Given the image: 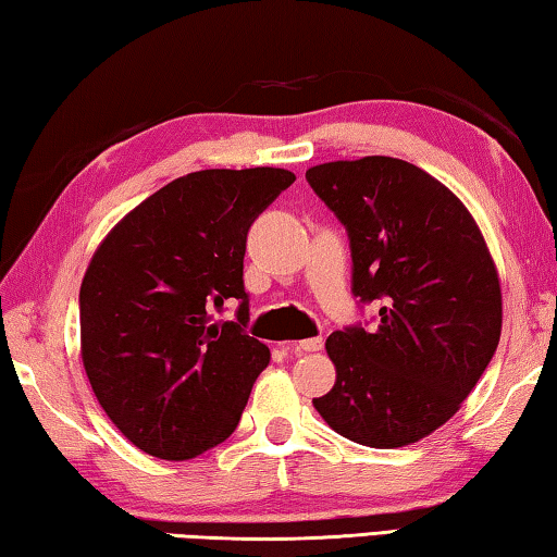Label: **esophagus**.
I'll use <instances>...</instances> for the list:
<instances>
[{
	"mask_svg": "<svg viewBox=\"0 0 557 557\" xmlns=\"http://www.w3.org/2000/svg\"><path fill=\"white\" fill-rule=\"evenodd\" d=\"M292 348H295V351H322V348H324V338H322V336L305 338V342L292 344Z\"/></svg>",
	"mask_w": 557,
	"mask_h": 557,
	"instance_id": "1",
	"label": "esophagus"
}]
</instances>
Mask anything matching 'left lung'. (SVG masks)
Returning a JSON list of instances; mask_svg holds the SVG:
<instances>
[{
	"label": "left lung",
	"mask_w": 557,
	"mask_h": 557,
	"mask_svg": "<svg viewBox=\"0 0 557 557\" xmlns=\"http://www.w3.org/2000/svg\"><path fill=\"white\" fill-rule=\"evenodd\" d=\"M346 225L354 295L381 299L379 326L334 332L336 383L314 408L338 435L393 449L420 442L474 391L502 336V282L457 194L395 157L307 169Z\"/></svg>",
	"instance_id": "left-lung-1"
}]
</instances>
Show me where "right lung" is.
<instances>
[{
    "mask_svg": "<svg viewBox=\"0 0 557 557\" xmlns=\"http://www.w3.org/2000/svg\"><path fill=\"white\" fill-rule=\"evenodd\" d=\"M295 182L287 169H201L112 225L81 285L83 369L122 435L194 459L233 435L270 348L243 332L250 223ZM240 298L238 323L210 309Z\"/></svg>",
    "mask_w": 557,
    "mask_h": 557,
    "instance_id": "right-lung-1",
    "label": "right lung"
}]
</instances>
